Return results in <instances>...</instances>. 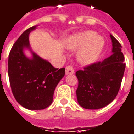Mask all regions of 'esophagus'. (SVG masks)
Segmentation results:
<instances>
[{"mask_svg": "<svg viewBox=\"0 0 134 134\" xmlns=\"http://www.w3.org/2000/svg\"><path fill=\"white\" fill-rule=\"evenodd\" d=\"M75 72V71H74L73 67H72V66H67L66 68H65V74L66 75H69V74H73Z\"/></svg>", "mask_w": 134, "mask_h": 134, "instance_id": "1", "label": "esophagus"}]
</instances>
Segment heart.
Instances as JSON below:
<instances>
[{"instance_id": "1", "label": "heart", "mask_w": 134, "mask_h": 134, "mask_svg": "<svg viewBox=\"0 0 134 134\" xmlns=\"http://www.w3.org/2000/svg\"><path fill=\"white\" fill-rule=\"evenodd\" d=\"M104 46V38L92 30L72 35L66 41V47L71 51L80 48L77 59L83 65H90L96 62L102 52Z\"/></svg>"}]
</instances>
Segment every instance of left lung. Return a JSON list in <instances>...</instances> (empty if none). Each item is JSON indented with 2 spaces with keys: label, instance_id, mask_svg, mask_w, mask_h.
Here are the masks:
<instances>
[{
  "label": "left lung",
  "instance_id": "8db88e82",
  "mask_svg": "<svg viewBox=\"0 0 134 134\" xmlns=\"http://www.w3.org/2000/svg\"><path fill=\"white\" fill-rule=\"evenodd\" d=\"M113 54L102 62L77 71L78 87L76 90L77 102L88 109H98L108 105L119 91L126 68L121 45L110 35Z\"/></svg>",
  "mask_w": 134,
  "mask_h": 134
}]
</instances>
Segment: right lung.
I'll return each instance as SVG.
<instances>
[{"label": "right lung", "instance_id": "obj_1", "mask_svg": "<svg viewBox=\"0 0 134 134\" xmlns=\"http://www.w3.org/2000/svg\"><path fill=\"white\" fill-rule=\"evenodd\" d=\"M36 26L26 30L13 45L8 56V77L17 102L31 110L46 109L53 102L54 90L64 76V68H55L32 51L29 35ZM27 48L33 57L24 53Z\"/></svg>", "mask_w": 134, "mask_h": 134}]
</instances>
